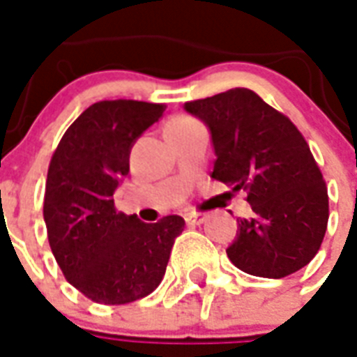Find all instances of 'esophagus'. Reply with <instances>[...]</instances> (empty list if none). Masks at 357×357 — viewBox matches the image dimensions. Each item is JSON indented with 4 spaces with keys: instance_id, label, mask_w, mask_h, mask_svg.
<instances>
[{
    "instance_id": "obj_1",
    "label": "esophagus",
    "mask_w": 357,
    "mask_h": 357,
    "mask_svg": "<svg viewBox=\"0 0 357 357\" xmlns=\"http://www.w3.org/2000/svg\"><path fill=\"white\" fill-rule=\"evenodd\" d=\"M185 221H187V225H200V223H204L206 221V215L204 213L191 212L185 215Z\"/></svg>"
}]
</instances>
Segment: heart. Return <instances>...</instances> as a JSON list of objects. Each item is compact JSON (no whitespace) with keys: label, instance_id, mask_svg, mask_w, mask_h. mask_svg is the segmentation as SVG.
<instances>
[{"label":"heart","instance_id":"b5f03b06","mask_svg":"<svg viewBox=\"0 0 357 357\" xmlns=\"http://www.w3.org/2000/svg\"><path fill=\"white\" fill-rule=\"evenodd\" d=\"M185 121H191L189 117H176L174 121H170V123H185Z\"/></svg>","mask_w":357,"mask_h":357}]
</instances>
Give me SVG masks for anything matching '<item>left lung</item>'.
<instances>
[{"label": "left lung", "mask_w": 357, "mask_h": 357, "mask_svg": "<svg viewBox=\"0 0 357 357\" xmlns=\"http://www.w3.org/2000/svg\"><path fill=\"white\" fill-rule=\"evenodd\" d=\"M185 109L212 132V178L244 189L253 215L240 219L227 255L261 278H284L318 253L329 219V197L310 147L289 117L250 89H231Z\"/></svg>", "instance_id": "1"}]
</instances>
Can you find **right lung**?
<instances>
[{
	"instance_id": "obj_1",
	"label": "right lung",
	"mask_w": 357,
	"mask_h": 357,
	"mask_svg": "<svg viewBox=\"0 0 357 357\" xmlns=\"http://www.w3.org/2000/svg\"><path fill=\"white\" fill-rule=\"evenodd\" d=\"M165 104L104 100L79 115L52 153L43 218L66 280L102 305H126L157 289L185 221L144 223L115 208V189L130 172L134 142Z\"/></svg>"
}]
</instances>
